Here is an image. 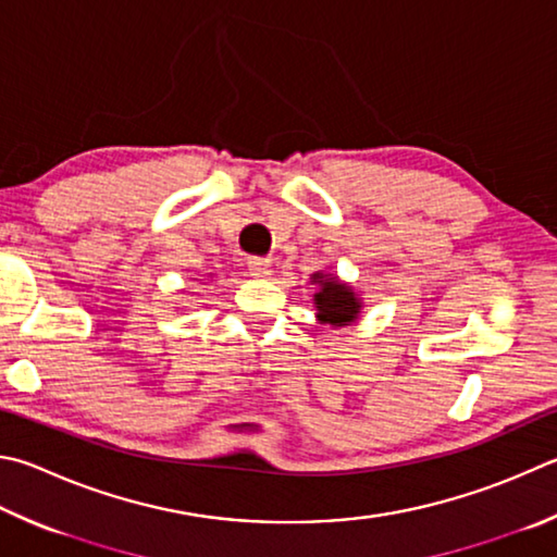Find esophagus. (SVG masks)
<instances>
[{"instance_id":"obj_1","label":"esophagus","mask_w":557,"mask_h":557,"mask_svg":"<svg viewBox=\"0 0 557 557\" xmlns=\"http://www.w3.org/2000/svg\"><path fill=\"white\" fill-rule=\"evenodd\" d=\"M248 272L256 280H265L272 275V262L268 258H250L248 260Z\"/></svg>"}]
</instances>
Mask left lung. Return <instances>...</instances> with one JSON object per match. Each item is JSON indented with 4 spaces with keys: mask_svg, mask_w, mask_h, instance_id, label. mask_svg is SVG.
I'll use <instances>...</instances> for the list:
<instances>
[{
    "mask_svg": "<svg viewBox=\"0 0 557 557\" xmlns=\"http://www.w3.org/2000/svg\"><path fill=\"white\" fill-rule=\"evenodd\" d=\"M311 285H317L313 307H317L319 323H329L331 329H346L360 319L362 297L348 282L319 270L311 275Z\"/></svg>",
    "mask_w": 557,
    "mask_h": 557,
    "instance_id": "left-lung-1",
    "label": "left lung"
}]
</instances>
